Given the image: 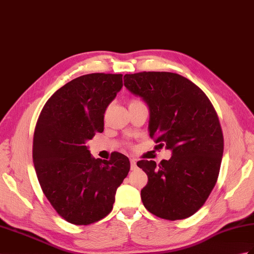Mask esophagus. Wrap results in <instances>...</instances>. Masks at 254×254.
<instances>
[{
	"mask_svg": "<svg viewBox=\"0 0 254 254\" xmlns=\"http://www.w3.org/2000/svg\"><path fill=\"white\" fill-rule=\"evenodd\" d=\"M129 161H131V169H132V170H135V169L137 168V166H136V160H135V159H131V160H129Z\"/></svg>",
	"mask_w": 254,
	"mask_h": 254,
	"instance_id": "1",
	"label": "esophagus"
}]
</instances>
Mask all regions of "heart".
<instances>
[{
	"label": "heart",
	"mask_w": 254,
	"mask_h": 254,
	"mask_svg": "<svg viewBox=\"0 0 254 254\" xmlns=\"http://www.w3.org/2000/svg\"><path fill=\"white\" fill-rule=\"evenodd\" d=\"M132 103H136V102H132Z\"/></svg>",
	"instance_id": "obj_1"
}]
</instances>
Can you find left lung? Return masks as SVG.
Instances as JSON below:
<instances>
[{
	"label": "left lung",
	"instance_id": "8db88e82",
	"mask_svg": "<svg viewBox=\"0 0 254 254\" xmlns=\"http://www.w3.org/2000/svg\"><path fill=\"white\" fill-rule=\"evenodd\" d=\"M125 86L149 108L148 131L169 160H140L148 176L140 197L150 213L170 221L190 217L208 199L220 173L224 138L215 110L191 81L172 72L125 75Z\"/></svg>",
	"mask_w": 254,
	"mask_h": 254
}]
</instances>
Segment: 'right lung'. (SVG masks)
Returning <instances> with one entry per match:
<instances>
[{"label":"right lung","instance_id":"add662e5","mask_svg":"<svg viewBox=\"0 0 254 254\" xmlns=\"http://www.w3.org/2000/svg\"><path fill=\"white\" fill-rule=\"evenodd\" d=\"M122 86V74L81 75L53 94L35 126L32 157L41 188L57 213L74 225L108 215L129 171L127 156L95 159L86 146L104 131L106 108Z\"/></svg>","mask_w":254,"mask_h":254}]
</instances>
